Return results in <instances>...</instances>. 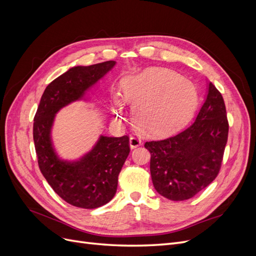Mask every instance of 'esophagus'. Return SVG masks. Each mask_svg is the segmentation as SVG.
Wrapping results in <instances>:
<instances>
[{"label":"esophagus","instance_id":"obj_1","mask_svg":"<svg viewBox=\"0 0 256 256\" xmlns=\"http://www.w3.org/2000/svg\"><path fill=\"white\" fill-rule=\"evenodd\" d=\"M130 147L131 148H136V147H138L141 144H142V141L141 138H138V136H131L130 138Z\"/></svg>","mask_w":256,"mask_h":256}]
</instances>
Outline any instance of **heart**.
<instances>
[{
  "label": "heart",
  "mask_w": 256,
  "mask_h": 256,
  "mask_svg": "<svg viewBox=\"0 0 256 256\" xmlns=\"http://www.w3.org/2000/svg\"><path fill=\"white\" fill-rule=\"evenodd\" d=\"M122 92L134 106V122L143 134L171 132L187 120L198 102L196 90L190 81L168 69L150 68L122 81ZM116 115H122L118 99Z\"/></svg>",
  "instance_id": "1"
}]
</instances>
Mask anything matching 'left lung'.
<instances>
[{
	"label": "left lung",
	"mask_w": 256,
	"mask_h": 256,
	"mask_svg": "<svg viewBox=\"0 0 256 256\" xmlns=\"http://www.w3.org/2000/svg\"><path fill=\"white\" fill-rule=\"evenodd\" d=\"M228 136L226 104L209 83L207 98L190 126L173 136L144 144L150 152L154 189L172 200L198 194L218 176Z\"/></svg>",
	"instance_id": "1"
}]
</instances>
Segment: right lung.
Listing matches in <instances>:
<instances>
[{
    "instance_id": "1",
    "label": "right lung",
    "mask_w": 256,
    "mask_h": 256,
    "mask_svg": "<svg viewBox=\"0 0 256 256\" xmlns=\"http://www.w3.org/2000/svg\"><path fill=\"white\" fill-rule=\"evenodd\" d=\"M114 65V60H106L70 68L46 88L34 116L33 138L40 172L56 194L76 207L94 209L113 198L118 174L130 152L129 136H102L81 160H60L50 138L54 115L60 108L82 98L84 92Z\"/></svg>"
}]
</instances>
